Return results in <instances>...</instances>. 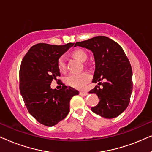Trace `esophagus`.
Masks as SVG:
<instances>
[{"label":"esophagus","mask_w":152,"mask_h":152,"mask_svg":"<svg viewBox=\"0 0 152 152\" xmlns=\"http://www.w3.org/2000/svg\"><path fill=\"white\" fill-rule=\"evenodd\" d=\"M80 95H82V96H86V95H88V93H87L86 91H80Z\"/></svg>","instance_id":"34e87169"}]
</instances>
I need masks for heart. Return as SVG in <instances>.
Listing matches in <instances>:
<instances>
[{
  "label": "heart",
  "instance_id": "obj_1",
  "mask_svg": "<svg viewBox=\"0 0 152 152\" xmlns=\"http://www.w3.org/2000/svg\"><path fill=\"white\" fill-rule=\"evenodd\" d=\"M72 55L80 61L84 62L88 59V55L84 50L77 49L72 52ZM58 68L61 72L65 71L66 70V60L64 56L59 58L57 61ZM91 80V75L88 72L82 73H71L66 78V82L68 85L73 88L81 89L84 88L86 84Z\"/></svg>",
  "mask_w": 152,
  "mask_h": 152
}]
</instances>
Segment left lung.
<instances>
[{
  "label": "left lung",
  "instance_id": "1",
  "mask_svg": "<svg viewBox=\"0 0 152 152\" xmlns=\"http://www.w3.org/2000/svg\"><path fill=\"white\" fill-rule=\"evenodd\" d=\"M80 46L92 52L95 68L92 82H98L89 93H96L99 102L91 110L105 118L120 115L128 107L132 93V69L121 46L109 37H95L77 42ZM104 80L105 82L100 83Z\"/></svg>",
  "mask_w": 152,
  "mask_h": 152
}]
</instances>
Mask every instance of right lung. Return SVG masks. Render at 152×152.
Segmentation results:
<instances>
[{"label": "right lung", "mask_w": 152, "mask_h": 152, "mask_svg": "<svg viewBox=\"0 0 152 152\" xmlns=\"http://www.w3.org/2000/svg\"><path fill=\"white\" fill-rule=\"evenodd\" d=\"M74 43L56 45L38 43L30 48L20 64V92L29 113L39 122L53 126L69 113L70 100L77 90L62 85L51 88V82L60 76L59 58Z\"/></svg>", "instance_id": "add662e5"}]
</instances>
